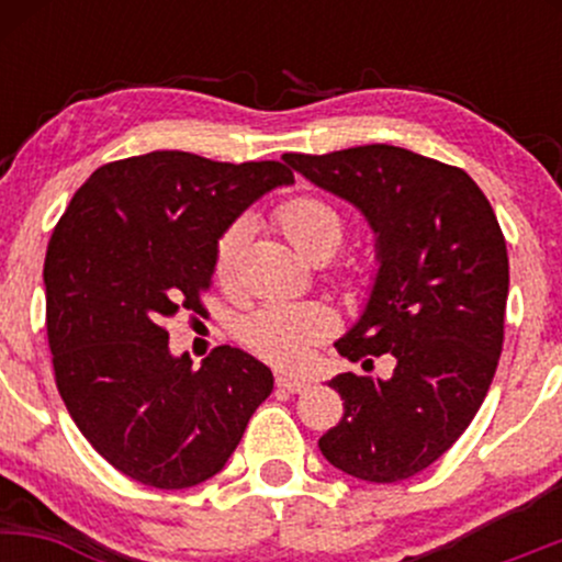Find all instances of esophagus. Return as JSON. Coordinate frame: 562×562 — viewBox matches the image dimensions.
Here are the masks:
<instances>
[{"label": "esophagus", "instance_id": "esophagus-1", "mask_svg": "<svg viewBox=\"0 0 562 562\" xmlns=\"http://www.w3.org/2000/svg\"><path fill=\"white\" fill-rule=\"evenodd\" d=\"M277 389L288 393H301L308 389V383L303 378H290V375H277Z\"/></svg>", "mask_w": 562, "mask_h": 562}]
</instances>
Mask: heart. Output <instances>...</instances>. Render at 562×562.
I'll list each match as a JSON object with an SVG mask.
<instances>
[{
    "label": "heart",
    "instance_id": "heart-1",
    "mask_svg": "<svg viewBox=\"0 0 562 562\" xmlns=\"http://www.w3.org/2000/svg\"><path fill=\"white\" fill-rule=\"evenodd\" d=\"M282 235L301 254L333 250L344 240V218L327 200L314 195L290 198L274 211ZM248 237V224L235 222L218 237L214 254L216 280L229 282ZM335 317L322 303H269L243 325V340L259 357L277 367H301L308 362L314 346L333 333Z\"/></svg>",
    "mask_w": 562,
    "mask_h": 562
}]
</instances>
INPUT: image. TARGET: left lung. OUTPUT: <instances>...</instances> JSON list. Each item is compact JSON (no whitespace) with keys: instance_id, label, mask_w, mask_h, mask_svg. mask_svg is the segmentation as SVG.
Masks as SVG:
<instances>
[{"instance_id":"obj_1","label":"left lung","mask_w":562,"mask_h":562,"mask_svg":"<svg viewBox=\"0 0 562 562\" xmlns=\"http://www.w3.org/2000/svg\"><path fill=\"white\" fill-rule=\"evenodd\" d=\"M282 160L351 203L375 235L370 295L335 348L351 362L380 353L396 362L389 380H330L344 417L319 451L359 481L412 479L465 434L494 380L509 288L499 222L465 171L404 147Z\"/></svg>"}]
</instances>
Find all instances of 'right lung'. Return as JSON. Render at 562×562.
<instances>
[{
	"mask_svg": "<svg viewBox=\"0 0 562 562\" xmlns=\"http://www.w3.org/2000/svg\"><path fill=\"white\" fill-rule=\"evenodd\" d=\"M277 160L218 164L156 150L100 166L76 190L44 259L55 380L79 430L128 479L190 488L227 465L272 370L218 346L192 370L166 319L203 312L218 237L274 187Z\"/></svg>",
	"mask_w": 562,
	"mask_h": 562,
	"instance_id": "1",
	"label": "right lung"
}]
</instances>
